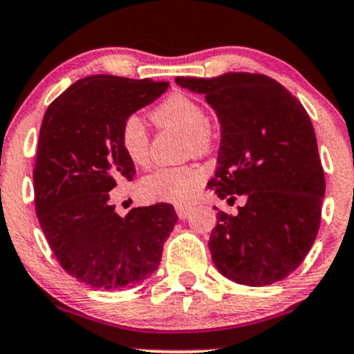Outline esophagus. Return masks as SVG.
<instances>
[{
  "mask_svg": "<svg viewBox=\"0 0 354 354\" xmlns=\"http://www.w3.org/2000/svg\"><path fill=\"white\" fill-rule=\"evenodd\" d=\"M174 209H176V214H178V218H180V219H186V218L189 216V213H191V208H189V206L178 205L176 208H174Z\"/></svg>",
  "mask_w": 354,
  "mask_h": 354,
  "instance_id": "obj_1",
  "label": "esophagus"
}]
</instances>
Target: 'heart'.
I'll return each instance as SVG.
<instances>
[{"label": "heart", "instance_id": "1", "mask_svg": "<svg viewBox=\"0 0 354 354\" xmlns=\"http://www.w3.org/2000/svg\"><path fill=\"white\" fill-rule=\"evenodd\" d=\"M153 120L160 126H173L185 131L188 136V153H205L213 141L206 109L186 95H173L165 100L153 111ZM120 143L133 165L145 166L148 163L149 138L140 116L131 115L123 121ZM205 178V168L198 165L163 166L146 174L140 181V193L148 201L188 205L200 191Z\"/></svg>", "mask_w": 354, "mask_h": 354}]
</instances>
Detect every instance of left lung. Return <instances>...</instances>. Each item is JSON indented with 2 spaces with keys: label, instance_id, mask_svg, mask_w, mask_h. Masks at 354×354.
I'll list each match as a JSON object with an SVG mask.
<instances>
[{
  "label": "left lung",
  "instance_id": "left-lung-1",
  "mask_svg": "<svg viewBox=\"0 0 354 354\" xmlns=\"http://www.w3.org/2000/svg\"><path fill=\"white\" fill-rule=\"evenodd\" d=\"M206 98L221 126L216 171L221 200L245 196L236 216L218 211L209 251L223 276L266 286L293 273L319 230L324 173L303 104L278 81L253 73L176 78ZM216 209V208H214Z\"/></svg>",
  "mask_w": 354,
  "mask_h": 354
}]
</instances>
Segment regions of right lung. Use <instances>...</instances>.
<instances>
[{
  "label": "right lung",
  "mask_w": 354,
  "mask_h": 354,
  "mask_svg": "<svg viewBox=\"0 0 354 354\" xmlns=\"http://www.w3.org/2000/svg\"><path fill=\"white\" fill-rule=\"evenodd\" d=\"M168 86L88 76L44 113L33 171L36 214L63 270L89 288L123 290L149 278L178 221L166 203L133 208L123 218L109 196L116 181L136 174L121 148V124Z\"/></svg>",
  "instance_id": "right-lung-1"
}]
</instances>
